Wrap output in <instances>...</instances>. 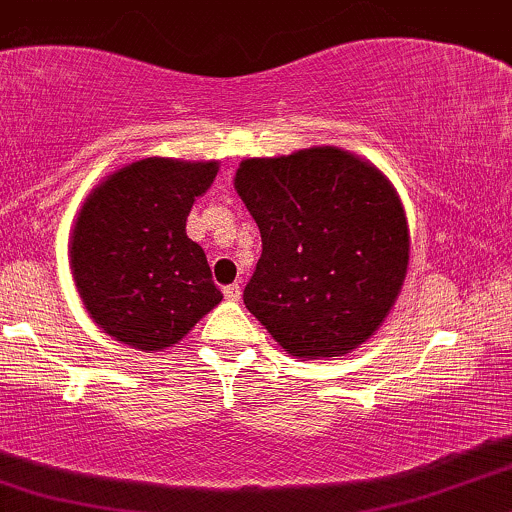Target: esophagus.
Segmentation results:
<instances>
[{
  "mask_svg": "<svg viewBox=\"0 0 512 512\" xmlns=\"http://www.w3.org/2000/svg\"><path fill=\"white\" fill-rule=\"evenodd\" d=\"M223 296H226V301H240V296H243V289H240V284H231L223 289Z\"/></svg>",
  "mask_w": 512,
  "mask_h": 512,
  "instance_id": "1",
  "label": "esophagus"
}]
</instances>
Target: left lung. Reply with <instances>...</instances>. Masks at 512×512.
Wrapping results in <instances>:
<instances>
[{
	"mask_svg": "<svg viewBox=\"0 0 512 512\" xmlns=\"http://www.w3.org/2000/svg\"><path fill=\"white\" fill-rule=\"evenodd\" d=\"M236 190L262 236L245 308L298 358L349 354L402 291L409 226L373 163L334 146L245 158Z\"/></svg>",
	"mask_w": 512,
	"mask_h": 512,
	"instance_id": "8db88e82",
	"label": "left lung"
}]
</instances>
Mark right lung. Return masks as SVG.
<instances>
[{
    "mask_svg": "<svg viewBox=\"0 0 512 512\" xmlns=\"http://www.w3.org/2000/svg\"><path fill=\"white\" fill-rule=\"evenodd\" d=\"M216 173V161L142 158L88 195L69 257L88 315L117 342L161 351L221 303L207 255L185 233Z\"/></svg>",
    "mask_w": 512,
    "mask_h": 512,
    "instance_id": "1",
    "label": "right lung"
}]
</instances>
